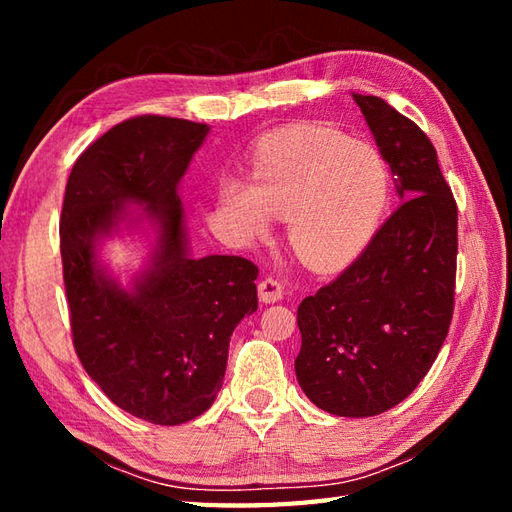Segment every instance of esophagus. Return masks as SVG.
Here are the masks:
<instances>
[{"label":"esophagus","instance_id":"obj_1","mask_svg":"<svg viewBox=\"0 0 512 512\" xmlns=\"http://www.w3.org/2000/svg\"><path fill=\"white\" fill-rule=\"evenodd\" d=\"M259 299H262L264 303H277L284 299V288H281V284L277 279L273 277H264L262 281H259Z\"/></svg>","mask_w":512,"mask_h":512}]
</instances>
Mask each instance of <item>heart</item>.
I'll list each match as a JSON object with an SVG mask.
<instances>
[{
  "instance_id": "obj_1",
  "label": "heart",
  "mask_w": 512,
  "mask_h": 512,
  "mask_svg": "<svg viewBox=\"0 0 512 512\" xmlns=\"http://www.w3.org/2000/svg\"><path fill=\"white\" fill-rule=\"evenodd\" d=\"M380 149L328 127L301 125L259 143L253 182L226 178L220 204L239 235L268 233L286 217V239L303 264L332 273L369 244L389 198Z\"/></svg>"
}]
</instances>
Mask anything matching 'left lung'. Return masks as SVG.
Instances as JSON below:
<instances>
[{"mask_svg":"<svg viewBox=\"0 0 512 512\" xmlns=\"http://www.w3.org/2000/svg\"><path fill=\"white\" fill-rule=\"evenodd\" d=\"M352 96L402 204L352 266L301 301L295 372L319 409L367 418L405 400L447 339L458 206L427 134L378 96Z\"/></svg>","mask_w":512,"mask_h":512,"instance_id":"obj_1","label":"left lung"}]
</instances>
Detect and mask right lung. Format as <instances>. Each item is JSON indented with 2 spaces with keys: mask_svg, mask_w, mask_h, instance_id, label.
Wrapping results in <instances>:
<instances>
[{
  "mask_svg": "<svg viewBox=\"0 0 512 512\" xmlns=\"http://www.w3.org/2000/svg\"><path fill=\"white\" fill-rule=\"evenodd\" d=\"M206 134L204 123L154 114L118 123L76 158L61 211L76 356L116 407L162 427L213 405L231 334L257 310L253 262L189 255L178 184ZM145 219L157 228L155 253L123 289L95 250L121 223Z\"/></svg>",
  "mask_w": 512,
  "mask_h": 512,
  "instance_id": "add662e5",
  "label": "right lung"
}]
</instances>
